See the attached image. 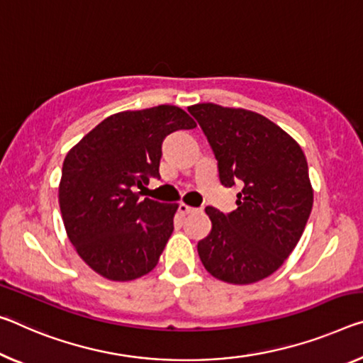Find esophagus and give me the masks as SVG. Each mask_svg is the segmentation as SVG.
<instances>
[{"mask_svg": "<svg viewBox=\"0 0 363 363\" xmlns=\"http://www.w3.org/2000/svg\"><path fill=\"white\" fill-rule=\"evenodd\" d=\"M177 210H179L181 215H191V213L197 211V208H194V206H189L187 203H181L179 208H177Z\"/></svg>", "mask_w": 363, "mask_h": 363, "instance_id": "obj_1", "label": "esophagus"}]
</instances>
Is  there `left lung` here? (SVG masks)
Masks as SVG:
<instances>
[{
    "label": "left lung",
    "instance_id": "obj_1",
    "mask_svg": "<svg viewBox=\"0 0 363 363\" xmlns=\"http://www.w3.org/2000/svg\"><path fill=\"white\" fill-rule=\"evenodd\" d=\"M199 121L218 160L223 186L242 184L238 208L205 211L211 231L197 244L206 272L229 284L273 274L302 238L313 205L307 158L292 137L255 111L197 103Z\"/></svg>",
    "mask_w": 363,
    "mask_h": 363
}]
</instances>
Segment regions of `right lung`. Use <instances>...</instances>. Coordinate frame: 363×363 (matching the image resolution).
Returning a JSON list of instances; mask_svg holds the SVG:
<instances>
[{"mask_svg":"<svg viewBox=\"0 0 363 363\" xmlns=\"http://www.w3.org/2000/svg\"><path fill=\"white\" fill-rule=\"evenodd\" d=\"M194 128L195 121L179 106L121 111L67 152L57 194L62 223L95 273L132 281L157 267L179 205L140 199L137 189L160 177L164 137Z\"/></svg>","mask_w":363,"mask_h":363,"instance_id":"right-lung-1","label":"right lung"}]
</instances>
